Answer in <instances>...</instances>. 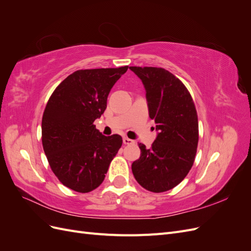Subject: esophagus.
I'll list each match as a JSON object with an SVG mask.
<instances>
[{
    "label": "esophagus",
    "instance_id": "34e87169",
    "mask_svg": "<svg viewBox=\"0 0 251 251\" xmlns=\"http://www.w3.org/2000/svg\"><path fill=\"white\" fill-rule=\"evenodd\" d=\"M123 141H124L125 144H134V143H135L134 140H132V139H130V138H127V137H125V138L123 139Z\"/></svg>",
    "mask_w": 251,
    "mask_h": 251
}]
</instances>
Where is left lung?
Returning <instances> with one entry per match:
<instances>
[{
    "label": "left lung",
    "instance_id": "8db88e82",
    "mask_svg": "<svg viewBox=\"0 0 251 251\" xmlns=\"http://www.w3.org/2000/svg\"><path fill=\"white\" fill-rule=\"evenodd\" d=\"M147 91L150 118L159 131L150 149L139 143L132 164L136 181L153 193L177 186L191 171L199 141L198 115L191 93L173 73L157 67H130Z\"/></svg>",
    "mask_w": 251,
    "mask_h": 251
}]
</instances>
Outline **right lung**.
I'll list each match as a JSON object with an SVG mask.
<instances>
[{
	"mask_svg": "<svg viewBox=\"0 0 251 251\" xmlns=\"http://www.w3.org/2000/svg\"><path fill=\"white\" fill-rule=\"evenodd\" d=\"M128 66L77 70L53 91L42 119V143L52 172L75 192L100 186L123 144L119 135L103 136L94 125L108 95Z\"/></svg>",
	"mask_w": 251,
	"mask_h": 251,
	"instance_id": "right-lung-1",
	"label": "right lung"
}]
</instances>
